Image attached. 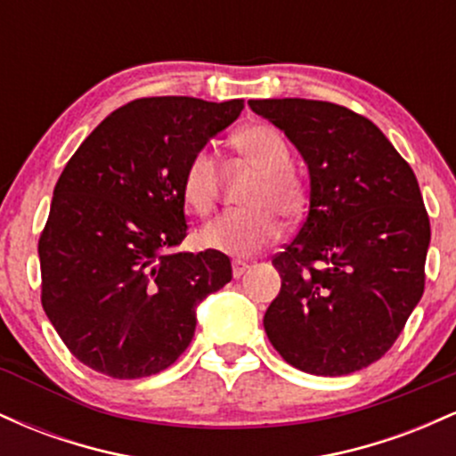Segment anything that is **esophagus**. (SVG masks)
<instances>
[{
  "label": "esophagus",
  "instance_id": "esophagus-1",
  "mask_svg": "<svg viewBox=\"0 0 456 456\" xmlns=\"http://www.w3.org/2000/svg\"><path fill=\"white\" fill-rule=\"evenodd\" d=\"M232 268H233V279H240V276H242L244 272L248 270V264H246V261H240V259H235L233 264H232Z\"/></svg>",
  "mask_w": 456,
  "mask_h": 456
}]
</instances>
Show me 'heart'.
I'll return each mask as SVG.
<instances>
[{"label":"heart","mask_w":456,"mask_h":456,"mask_svg":"<svg viewBox=\"0 0 456 456\" xmlns=\"http://www.w3.org/2000/svg\"><path fill=\"white\" fill-rule=\"evenodd\" d=\"M233 145L261 177L250 188L244 210L224 212L199 232V242L224 255L246 257L274 242L281 235V216L296 218L305 210V184L291 171V148L276 128L248 126L233 137ZM218 162L210 150H199L188 160L182 175V197L199 216H206L216 203Z\"/></svg>","instance_id":"heart-1"}]
</instances>
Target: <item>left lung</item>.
Masks as SVG:
<instances>
[{"label":"left lung","instance_id":"left-lung-1","mask_svg":"<svg viewBox=\"0 0 456 456\" xmlns=\"http://www.w3.org/2000/svg\"><path fill=\"white\" fill-rule=\"evenodd\" d=\"M308 167L311 206L272 259L264 328L285 362L349 375L379 360L425 291L431 224L411 167L370 119L306 98L248 101Z\"/></svg>","mask_w":456,"mask_h":456}]
</instances>
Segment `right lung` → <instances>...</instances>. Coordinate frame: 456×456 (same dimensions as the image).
<instances>
[{
	"label": "right lung",
	"mask_w": 456,
	"mask_h": 456,
	"mask_svg": "<svg viewBox=\"0 0 456 456\" xmlns=\"http://www.w3.org/2000/svg\"><path fill=\"white\" fill-rule=\"evenodd\" d=\"M242 109L240 98H139L68 160L38 242L43 308L90 369L115 379L165 370L195 337L197 306L232 281L227 255L171 248L188 232V160Z\"/></svg>",
	"instance_id": "right-lung-1"
}]
</instances>
